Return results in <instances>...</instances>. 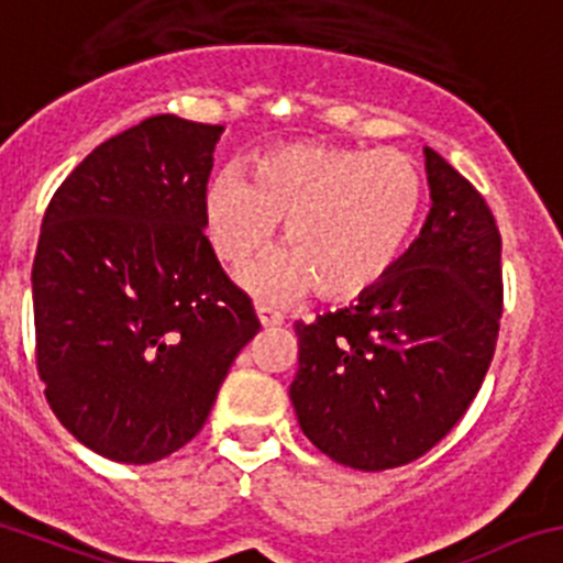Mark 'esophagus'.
Instances as JSON below:
<instances>
[{
  "instance_id": "1",
  "label": "esophagus",
  "mask_w": 563,
  "mask_h": 563,
  "mask_svg": "<svg viewBox=\"0 0 563 563\" xmlns=\"http://www.w3.org/2000/svg\"><path fill=\"white\" fill-rule=\"evenodd\" d=\"M256 318H260L262 329H276V325L285 323V314L276 312V309L265 307V303H256Z\"/></svg>"
}]
</instances>
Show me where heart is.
Returning <instances> with one entry per match:
<instances>
[{
    "instance_id": "heart-1",
    "label": "heart",
    "mask_w": 563,
    "mask_h": 563,
    "mask_svg": "<svg viewBox=\"0 0 563 563\" xmlns=\"http://www.w3.org/2000/svg\"><path fill=\"white\" fill-rule=\"evenodd\" d=\"M426 207V176L404 152L287 143L254 163V181L221 170L207 185L205 227L227 265L265 254L285 227V256L243 273L273 298L314 290L356 298L376 287L409 249Z\"/></svg>"
}]
</instances>
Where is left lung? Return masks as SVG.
I'll list each match as a JSON object with an SVG mask.
<instances>
[{
  "mask_svg": "<svg viewBox=\"0 0 563 563\" xmlns=\"http://www.w3.org/2000/svg\"><path fill=\"white\" fill-rule=\"evenodd\" d=\"M431 212L351 307L296 323L290 400L318 451L365 473L445 437L484 384L503 314L500 232L484 196L426 146Z\"/></svg>",
  "mask_w": 563,
  "mask_h": 563,
  "instance_id": "left-lung-1",
  "label": "left lung"
}]
</instances>
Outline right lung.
I'll list each match as a JSON object with an SVG mask.
<instances>
[{
    "mask_svg": "<svg viewBox=\"0 0 563 563\" xmlns=\"http://www.w3.org/2000/svg\"><path fill=\"white\" fill-rule=\"evenodd\" d=\"M221 135L146 118L96 146L46 207L32 262L37 373L57 420L110 462L185 448L260 331L205 238Z\"/></svg>",
    "mask_w": 563,
    "mask_h": 563,
    "instance_id": "1",
    "label": "right lung"
}]
</instances>
